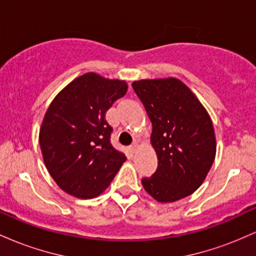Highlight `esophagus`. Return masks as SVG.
Wrapping results in <instances>:
<instances>
[{
  "label": "esophagus",
  "mask_w": 256,
  "mask_h": 256,
  "mask_svg": "<svg viewBox=\"0 0 256 256\" xmlns=\"http://www.w3.org/2000/svg\"><path fill=\"white\" fill-rule=\"evenodd\" d=\"M136 150H137V144H132L130 146V152H132V154H134V152H136Z\"/></svg>",
  "instance_id": "obj_1"
}]
</instances>
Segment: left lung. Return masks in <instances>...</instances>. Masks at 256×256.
I'll return each instance as SVG.
<instances>
[{"label":"left lung","instance_id":"1","mask_svg":"<svg viewBox=\"0 0 256 256\" xmlns=\"http://www.w3.org/2000/svg\"><path fill=\"white\" fill-rule=\"evenodd\" d=\"M150 119V142L158 170L142 185L152 198L167 204L186 198L204 183L216 152L210 114L195 94L177 78L132 83Z\"/></svg>","mask_w":256,"mask_h":256}]
</instances>
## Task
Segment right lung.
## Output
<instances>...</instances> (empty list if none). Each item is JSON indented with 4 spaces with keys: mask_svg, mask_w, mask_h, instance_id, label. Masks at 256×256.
I'll return each instance as SVG.
<instances>
[{
    "mask_svg": "<svg viewBox=\"0 0 256 256\" xmlns=\"http://www.w3.org/2000/svg\"><path fill=\"white\" fill-rule=\"evenodd\" d=\"M128 91L119 79L79 76L55 96L40 130L44 165L64 192L92 198L110 186L126 161L110 144L107 110Z\"/></svg>",
    "mask_w": 256,
    "mask_h": 256,
    "instance_id": "right-lung-1",
    "label": "right lung"
}]
</instances>
